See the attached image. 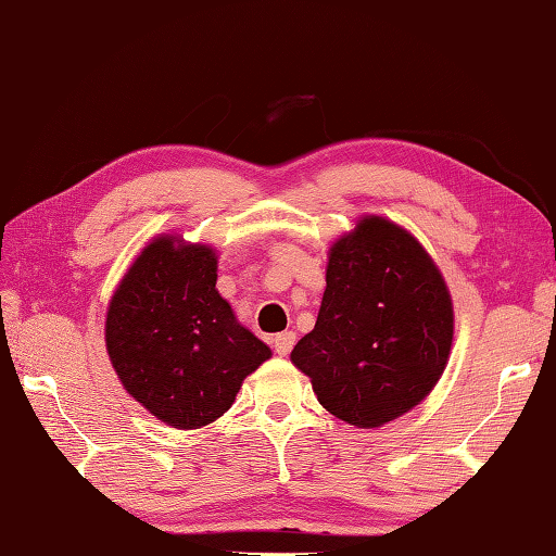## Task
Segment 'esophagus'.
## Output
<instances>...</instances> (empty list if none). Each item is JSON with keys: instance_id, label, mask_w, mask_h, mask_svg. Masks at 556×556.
<instances>
[{"instance_id": "obj_1", "label": "esophagus", "mask_w": 556, "mask_h": 556, "mask_svg": "<svg viewBox=\"0 0 556 556\" xmlns=\"http://www.w3.org/2000/svg\"><path fill=\"white\" fill-rule=\"evenodd\" d=\"M294 341H298V336H294L292 331H282V333H278V336L274 338V348H276V353H278L280 357H286V355L290 353V350H292Z\"/></svg>"}]
</instances>
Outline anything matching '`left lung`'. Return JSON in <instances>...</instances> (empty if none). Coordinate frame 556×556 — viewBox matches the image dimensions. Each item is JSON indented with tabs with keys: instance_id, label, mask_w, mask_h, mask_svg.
<instances>
[{
	"instance_id": "obj_1",
	"label": "left lung",
	"mask_w": 556,
	"mask_h": 556,
	"mask_svg": "<svg viewBox=\"0 0 556 556\" xmlns=\"http://www.w3.org/2000/svg\"><path fill=\"white\" fill-rule=\"evenodd\" d=\"M451 343L453 300L434 258L399 223L362 215L328 249L319 316L290 359L328 413L374 429L432 393Z\"/></svg>"
}]
</instances>
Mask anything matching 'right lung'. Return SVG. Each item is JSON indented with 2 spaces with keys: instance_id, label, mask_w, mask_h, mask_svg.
I'll return each instance as SVG.
<instances>
[{
  "instance_id": "1",
  "label": "right lung",
  "mask_w": 556,
  "mask_h": 556,
  "mask_svg": "<svg viewBox=\"0 0 556 556\" xmlns=\"http://www.w3.org/2000/svg\"><path fill=\"white\" fill-rule=\"evenodd\" d=\"M215 280L218 249L167 232L141 249L108 304L112 369L136 403L175 429L218 420L270 357Z\"/></svg>"
}]
</instances>
